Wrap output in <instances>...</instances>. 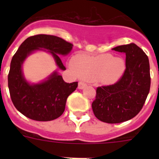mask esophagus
<instances>
[{"instance_id": "34e87169", "label": "esophagus", "mask_w": 159, "mask_h": 159, "mask_svg": "<svg viewBox=\"0 0 159 159\" xmlns=\"http://www.w3.org/2000/svg\"><path fill=\"white\" fill-rule=\"evenodd\" d=\"M87 86V84L86 83L83 82V81H80V82H79L78 84V88L79 89H84L85 87Z\"/></svg>"}]
</instances>
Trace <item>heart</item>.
<instances>
[{
    "instance_id": "obj_1",
    "label": "heart",
    "mask_w": 159,
    "mask_h": 159,
    "mask_svg": "<svg viewBox=\"0 0 159 159\" xmlns=\"http://www.w3.org/2000/svg\"><path fill=\"white\" fill-rule=\"evenodd\" d=\"M71 64L81 77L97 84H114L125 71L123 59L110 54L78 55L73 58Z\"/></svg>"
}]
</instances>
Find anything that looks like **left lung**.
<instances>
[{
	"mask_svg": "<svg viewBox=\"0 0 159 159\" xmlns=\"http://www.w3.org/2000/svg\"><path fill=\"white\" fill-rule=\"evenodd\" d=\"M112 50L126 55V69L117 83L97 88L92 107L100 121L119 123L137 116L145 103L151 88L150 64L146 53L135 43Z\"/></svg>",
	"mask_w": 159,
	"mask_h": 159,
	"instance_id": "1",
	"label": "left lung"
}]
</instances>
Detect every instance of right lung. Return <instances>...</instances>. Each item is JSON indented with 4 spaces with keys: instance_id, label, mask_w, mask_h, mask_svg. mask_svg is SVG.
<instances>
[{
    "instance_id": "add662e5",
    "label": "right lung",
    "mask_w": 159,
    "mask_h": 159,
    "mask_svg": "<svg viewBox=\"0 0 159 159\" xmlns=\"http://www.w3.org/2000/svg\"><path fill=\"white\" fill-rule=\"evenodd\" d=\"M73 44L56 36L40 34L27 38L12 57L8 75L11 99L15 107L26 117L36 121H51L65 110L67 97L78 87V82H64L57 71L38 84H30L22 71L25 59L36 51L49 52L59 68L65 67L60 55L66 56Z\"/></svg>"
}]
</instances>
